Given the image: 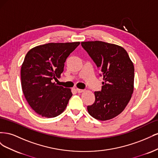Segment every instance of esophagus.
<instances>
[{"label":"esophagus","mask_w":158,"mask_h":158,"mask_svg":"<svg viewBox=\"0 0 158 158\" xmlns=\"http://www.w3.org/2000/svg\"><path fill=\"white\" fill-rule=\"evenodd\" d=\"M76 91H77L78 93H82L84 92V89H78V88H76Z\"/></svg>","instance_id":"obj_1"}]
</instances>
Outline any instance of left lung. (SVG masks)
I'll return each mask as SVG.
<instances>
[{"label": "left lung", "mask_w": 158, "mask_h": 158, "mask_svg": "<svg viewBox=\"0 0 158 158\" xmlns=\"http://www.w3.org/2000/svg\"><path fill=\"white\" fill-rule=\"evenodd\" d=\"M103 76L102 90L95 92V102L87 109L92 117L107 121L117 117L128 103L134 90L135 68L126 50L109 43H81Z\"/></svg>", "instance_id": "left-lung-1"}]
</instances>
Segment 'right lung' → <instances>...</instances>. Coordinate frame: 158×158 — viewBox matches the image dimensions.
Returning <instances> with one entry per match:
<instances>
[{
  "label": "right lung",
  "instance_id": "right-lung-1",
  "mask_svg": "<svg viewBox=\"0 0 158 158\" xmlns=\"http://www.w3.org/2000/svg\"><path fill=\"white\" fill-rule=\"evenodd\" d=\"M80 42L49 43L27 52L21 68L23 93L33 110L47 118L55 117L66 109L73 95L70 88L57 85L64 63Z\"/></svg>",
  "mask_w": 158,
  "mask_h": 158
}]
</instances>
